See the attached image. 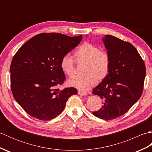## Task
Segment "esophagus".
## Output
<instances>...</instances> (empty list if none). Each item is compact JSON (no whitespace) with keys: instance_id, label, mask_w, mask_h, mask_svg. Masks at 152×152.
<instances>
[{"instance_id":"obj_1","label":"esophagus","mask_w":152,"mask_h":152,"mask_svg":"<svg viewBox=\"0 0 152 152\" xmlns=\"http://www.w3.org/2000/svg\"><path fill=\"white\" fill-rule=\"evenodd\" d=\"M78 95H81V96H86V95H87L86 93L82 92V91H78Z\"/></svg>"}]
</instances>
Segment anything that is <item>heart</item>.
Here are the masks:
<instances>
[{
	"instance_id": "b5f03b06",
	"label": "heart",
	"mask_w": 152,
	"mask_h": 152,
	"mask_svg": "<svg viewBox=\"0 0 152 152\" xmlns=\"http://www.w3.org/2000/svg\"><path fill=\"white\" fill-rule=\"evenodd\" d=\"M77 64H84L81 77L69 80V85L82 91H87L95 83L102 82L108 76L110 69L111 60L109 54L102 51L99 47L86 42L77 48L74 54ZM61 68L67 76L72 77L75 72V62L70 57H63Z\"/></svg>"
}]
</instances>
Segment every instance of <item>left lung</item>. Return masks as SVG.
Segmentation results:
<instances>
[{
	"label": "left lung",
	"mask_w": 152,
	"mask_h": 152,
	"mask_svg": "<svg viewBox=\"0 0 152 152\" xmlns=\"http://www.w3.org/2000/svg\"><path fill=\"white\" fill-rule=\"evenodd\" d=\"M110 57L108 76L93 90L103 100L102 108L93 112L96 117L110 120L125 114L141 96L146 66L137 50L129 42L112 35L102 38Z\"/></svg>",
	"instance_id": "obj_1"
}]
</instances>
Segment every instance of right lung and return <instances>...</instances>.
Listing matches in <instances>:
<instances>
[{"instance_id":"obj_1","label":"right lung","mask_w":152,"mask_h":152,"mask_svg":"<svg viewBox=\"0 0 152 152\" xmlns=\"http://www.w3.org/2000/svg\"><path fill=\"white\" fill-rule=\"evenodd\" d=\"M82 36L38 34L25 42L13 57L11 89L15 101L32 117L48 121L59 115L74 88H57L65 81L61 68L63 57L78 46Z\"/></svg>"}]
</instances>
